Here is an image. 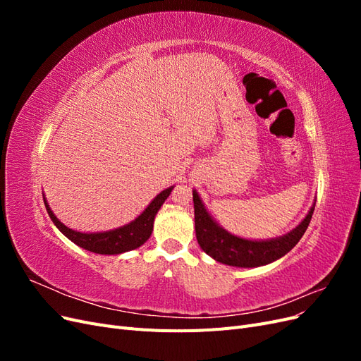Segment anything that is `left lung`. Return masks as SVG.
Wrapping results in <instances>:
<instances>
[{
    "instance_id": "obj_1",
    "label": "left lung",
    "mask_w": 361,
    "mask_h": 361,
    "mask_svg": "<svg viewBox=\"0 0 361 361\" xmlns=\"http://www.w3.org/2000/svg\"><path fill=\"white\" fill-rule=\"evenodd\" d=\"M194 202V221L195 236L199 245L206 255H209L220 264L241 268H255L271 264L298 244L304 232L307 231L309 223L314 211V203L304 220L288 235H283L268 241H250V239L238 238L218 226L211 215L204 209L199 194L192 191Z\"/></svg>"
}]
</instances>
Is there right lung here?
Listing matches in <instances>:
<instances>
[{
  "label": "right lung",
  "mask_w": 361,
  "mask_h": 361,
  "mask_svg": "<svg viewBox=\"0 0 361 361\" xmlns=\"http://www.w3.org/2000/svg\"><path fill=\"white\" fill-rule=\"evenodd\" d=\"M171 190L173 187L161 191L134 221H130L123 227L114 228V231L102 232V233H81V232L72 231V228L66 227L57 220V216L54 215L45 199H43V202H45L47 211H48V215L51 216L52 223L56 224L59 231L64 236L69 238L73 244L80 245L84 250H89L96 255H120V253H125V251L138 248L150 238L152 231H154L155 215L159 211L162 203L166 202V199L170 195Z\"/></svg>",
  "instance_id": "obj_1"
}]
</instances>
